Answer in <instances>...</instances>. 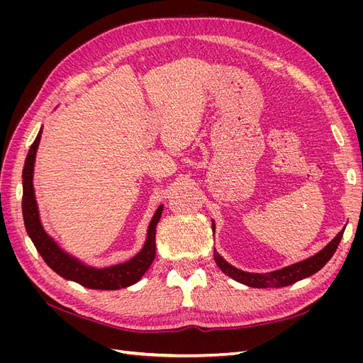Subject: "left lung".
I'll list each match as a JSON object with an SVG mask.
<instances>
[{"label":"left lung","mask_w":363,"mask_h":363,"mask_svg":"<svg viewBox=\"0 0 363 363\" xmlns=\"http://www.w3.org/2000/svg\"><path fill=\"white\" fill-rule=\"evenodd\" d=\"M212 230H215V224H212ZM342 235H344V230L342 232H339L332 242L328 244L325 248H323L320 252H318V255L306 259L303 262L294 263V265H291V267L272 271L268 274H255V272L240 271V269L230 265V263H227L221 256L218 255L216 251H215L213 257H215L216 265L225 274V276H228L230 279H233L239 283L247 284V286H250V288H262V289L263 288H283V286H289V284H294L306 277H311L315 272L320 271L335 255L340 239H342Z\"/></svg>","instance_id":"8db88e82"}]
</instances>
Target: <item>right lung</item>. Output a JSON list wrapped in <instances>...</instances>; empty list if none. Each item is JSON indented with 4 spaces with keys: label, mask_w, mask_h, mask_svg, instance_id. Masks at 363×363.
<instances>
[{
    "label": "right lung",
    "mask_w": 363,
    "mask_h": 363,
    "mask_svg": "<svg viewBox=\"0 0 363 363\" xmlns=\"http://www.w3.org/2000/svg\"><path fill=\"white\" fill-rule=\"evenodd\" d=\"M40 133L36 136L33 142L28 155L24 163L23 169V216L26 230L30 239L35 244L36 250L42 259L45 260L47 265L56 271L59 276L67 280H72L75 283L82 284L84 288L89 289H104V291H113V289H123L131 286L136 281L140 280L144 276L150 265L156 257V227L159 219L162 216L163 206H160L155 216H152L148 233H147V242L144 248L140 250L139 255L133 259H130L121 265L108 267V268H91L86 267L79 260L69 257L56 245V242L45 233L42 228L39 212L35 199V189H33V168H35V159H36V150L40 140Z\"/></svg>",
    "instance_id": "add662e5"
}]
</instances>
